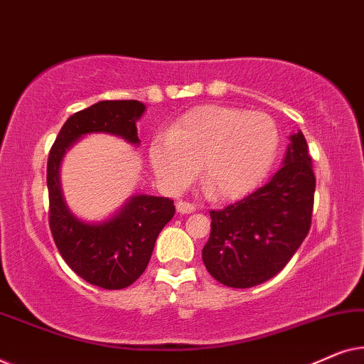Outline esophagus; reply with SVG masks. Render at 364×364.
<instances>
[{
	"label": "esophagus",
	"instance_id": "esophagus-1",
	"mask_svg": "<svg viewBox=\"0 0 364 364\" xmlns=\"http://www.w3.org/2000/svg\"><path fill=\"white\" fill-rule=\"evenodd\" d=\"M177 212L178 213H192V212H196V205H193L192 202L178 200L177 202Z\"/></svg>",
	"mask_w": 364,
	"mask_h": 364
}]
</instances>
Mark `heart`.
Listing matches in <instances>:
<instances>
[{"label":"heart","mask_w":364,"mask_h":364,"mask_svg":"<svg viewBox=\"0 0 364 364\" xmlns=\"http://www.w3.org/2000/svg\"><path fill=\"white\" fill-rule=\"evenodd\" d=\"M280 132L263 112L200 106L172 124L149 147L154 172L172 191L197 176L208 197L230 200L253 191L275 161Z\"/></svg>","instance_id":"b5f03b06"}]
</instances>
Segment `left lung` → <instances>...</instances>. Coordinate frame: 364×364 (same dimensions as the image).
<instances>
[{"label": "left lung", "mask_w": 364, "mask_h": 364, "mask_svg": "<svg viewBox=\"0 0 364 364\" xmlns=\"http://www.w3.org/2000/svg\"><path fill=\"white\" fill-rule=\"evenodd\" d=\"M290 139L283 167L265 186L210 210L202 260L222 285L250 288L270 280L310 232L316 178L305 136L298 131Z\"/></svg>", "instance_id": "obj_1"}]
</instances>
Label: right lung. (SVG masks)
<instances>
[{
  "label": "right lung",
  "instance_id": "1",
  "mask_svg": "<svg viewBox=\"0 0 364 364\" xmlns=\"http://www.w3.org/2000/svg\"><path fill=\"white\" fill-rule=\"evenodd\" d=\"M142 102L101 101L73 114L64 122L48 157L49 228L59 253L74 273L91 285L122 290L142 275L159 233L176 213L167 197L136 196L117 215L102 223L81 222L69 212L59 186L64 152L84 134L107 132L139 144L137 119Z\"/></svg>",
  "mask_w": 364,
  "mask_h": 364
}]
</instances>
